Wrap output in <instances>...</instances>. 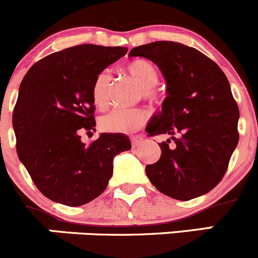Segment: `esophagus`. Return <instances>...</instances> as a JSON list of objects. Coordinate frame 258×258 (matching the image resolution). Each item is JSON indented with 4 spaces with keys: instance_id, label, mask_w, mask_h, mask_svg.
I'll return each mask as SVG.
<instances>
[{
    "instance_id": "esophagus-1",
    "label": "esophagus",
    "mask_w": 258,
    "mask_h": 258,
    "mask_svg": "<svg viewBox=\"0 0 258 258\" xmlns=\"http://www.w3.org/2000/svg\"><path fill=\"white\" fill-rule=\"evenodd\" d=\"M130 140H132V145L135 148V147H139L140 144H143L144 138L140 137V135H133V137H130Z\"/></svg>"
}]
</instances>
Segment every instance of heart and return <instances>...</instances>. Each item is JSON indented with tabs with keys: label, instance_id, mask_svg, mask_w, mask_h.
<instances>
[{
	"label": "heart",
	"instance_id": "heart-1",
	"mask_svg": "<svg viewBox=\"0 0 258 258\" xmlns=\"http://www.w3.org/2000/svg\"><path fill=\"white\" fill-rule=\"evenodd\" d=\"M125 71L139 84L143 98L157 100L158 93L154 86L159 81V70L154 63L143 58L130 61L125 65ZM111 86V75L104 70L96 75L91 88V96L96 108L105 109L109 105V93ZM147 109H114L100 119L101 129L109 133H132L142 128L149 119Z\"/></svg>",
	"mask_w": 258,
	"mask_h": 258
}]
</instances>
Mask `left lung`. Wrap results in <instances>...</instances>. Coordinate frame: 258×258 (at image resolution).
Returning <instances> with one entry per match:
<instances>
[{"label": "left lung", "mask_w": 258, "mask_h": 258, "mask_svg": "<svg viewBox=\"0 0 258 258\" xmlns=\"http://www.w3.org/2000/svg\"><path fill=\"white\" fill-rule=\"evenodd\" d=\"M129 56L153 61L167 83L162 110L145 130L169 135L175 145L159 143V160L145 167L150 183L178 201L206 195L223 178L238 144L239 110L226 75L205 53L179 42H150Z\"/></svg>", "instance_id": "1"}]
</instances>
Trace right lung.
Masks as SVG:
<instances>
[{
  "label": "right lung",
  "mask_w": 258,
  "mask_h": 258,
  "mask_svg": "<svg viewBox=\"0 0 258 258\" xmlns=\"http://www.w3.org/2000/svg\"><path fill=\"white\" fill-rule=\"evenodd\" d=\"M126 51L73 46L37 61L25 75L12 115L17 155L48 200L70 207L91 202L108 187L115 155L132 148L120 133H101L89 145L80 137L96 125V75Z\"/></svg>",
  "instance_id": "obj_1"
}]
</instances>
